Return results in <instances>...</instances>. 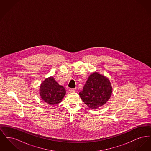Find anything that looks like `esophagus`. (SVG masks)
I'll return each mask as SVG.
<instances>
[{"label": "esophagus", "instance_id": "obj_1", "mask_svg": "<svg viewBox=\"0 0 151 151\" xmlns=\"http://www.w3.org/2000/svg\"><path fill=\"white\" fill-rule=\"evenodd\" d=\"M75 91V89L73 88H70L69 89V92L72 93V92H73Z\"/></svg>", "mask_w": 151, "mask_h": 151}]
</instances>
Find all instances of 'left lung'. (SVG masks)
<instances>
[{"instance_id":"obj_1","label":"left lung","mask_w":151,"mask_h":151,"mask_svg":"<svg viewBox=\"0 0 151 151\" xmlns=\"http://www.w3.org/2000/svg\"><path fill=\"white\" fill-rule=\"evenodd\" d=\"M112 92V87L109 79L98 72H93L89 75L79 95L87 106L96 109L106 103Z\"/></svg>"}]
</instances>
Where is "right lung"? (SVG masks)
I'll use <instances>...</instances> for the list:
<instances>
[{
	"instance_id": "right-lung-1",
	"label": "right lung",
	"mask_w": 151,
	"mask_h": 151,
	"mask_svg": "<svg viewBox=\"0 0 151 151\" xmlns=\"http://www.w3.org/2000/svg\"><path fill=\"white\" fill-rule=\"evenodd\" d=\"M39 91L42 100L50 105L60 103L66 93L65 89L55 81L53 77L45 79L40 84Z\"/></svg>"
}]
</instances>
